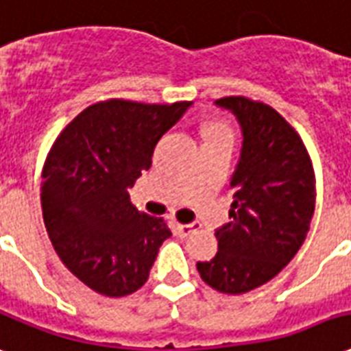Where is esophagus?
Returning <instances> with one entry per match:
<instances>
[{
	"mask_svg": "<svg viewBox=\"0 0 351 351\" xmlns=\"http://www.w3.org/2000/svg\"><path fill=\"white\" fill-rule=\"evenodd\" d=\"M197 228H199V225H197V223H189V225H182V223H178V225H176V230L180 232V236H189L191 232H195Z\"/></svg>",
	"mask_w": 351,
	"mask_h": 351,
	"instance_id": "obj_1",
	"label": "esophagus"
}]
</instances>
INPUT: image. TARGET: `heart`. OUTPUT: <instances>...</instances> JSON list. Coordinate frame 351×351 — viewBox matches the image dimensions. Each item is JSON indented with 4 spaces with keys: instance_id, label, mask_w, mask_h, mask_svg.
Instances as JSON below:
<instances>
[{
    "instance_id": "heart-1",
    "label": "heart",
    "mask_w": 351,
    "mask_h": 351,
    "mask_svg": "<svg viewBox=\"0 0 351 351\" xmlns=\"http://www.w3.org/2000/svg\"><path fill=\"white\" fill-rule=\"evenodd\" d=\"M204 139L208 141H232V130L223 123H210L204 128Z\"/></svg>"
}]
</instances>
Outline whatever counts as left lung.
I'll return each mask as SVG.
<instances>
[{
    "label": "left lung",
    "instance_id": "8db88e82",
    "mask_svg": "<svg viewBox=\"0 0 351 351\" xmlns=\"http://www.w3.org/2000/svg\"><path fill=\"white\" fill-rule=\"evenodd\" d=\"M238 117L243 145L230 178L232 221L215 230L217 255L197 262L201 279L221 294H245L274 279L305 241L316 204L313 160L277 111L247 96L215 100Z\"/></svg>",
    "mask_w": 351,
    "mask_h": 351
}]
</instances>
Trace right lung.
Segmentation results:
<instances>
[{
    "instance_id": "1",
    "label": "right lung",
    "mask_w": 351,
    "mask_h": 351,
    "mask_svg": "<svg viewBox=\"0 0 351 351\" xmlns=\"http://www.w3.org/2000/svg\"><path fill=\"white\" fill-rule=\"evenodd\" d=\"M189 104L96 102L64 126L46 156L40 201L51 245L98 294L123 298L139 290L171 236L163 217L137 212L128 188Z\"/></svg>"
}]
</instances>
